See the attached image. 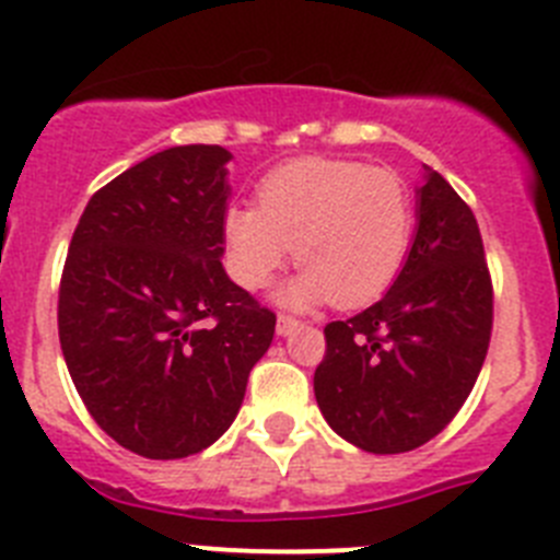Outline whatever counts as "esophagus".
Here are the masks:
<instances>
[{"instance_id": "esophagus-1", "label": "esophagus", "mask_w": 560, "mask_h": 560, "mask_svg": "<svg viewBox=\"0 0 560 560\" xmlns=\"http://www.w3.org/2000/svg\"><path fill=\"white\" fill-rule=\"evenodd\" d=\"M301 326V320H295V317H290V315H279V320H276V331H279L281 337H290L292 331L299 329Z\"/></svg>"}]
</instances>
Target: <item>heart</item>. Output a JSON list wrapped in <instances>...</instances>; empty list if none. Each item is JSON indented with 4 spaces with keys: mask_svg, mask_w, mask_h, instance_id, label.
<instances>
[{
    "mask_svg": "<svg viewBox=\"0 0 560 560\" xmlns=\"http://www.w3.org/2000/svg\"><path fill=\"white\" fill-rule=\"evenodd\" d=\"M416 203L399 173L346 159H299L265 175L259 206H231L223 234L231 276L268 284L290 259L304 265L276 299L284 306L380 299L410 254Z\"/></svg>",
    "mask_w": 560,
    "mask_h": 560,
    "instance_id": "1",
    "label": "heart"
}]
</instances>
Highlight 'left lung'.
I'll use <instances>...</instances> for the list:
<instances>
[{
    "label": "left lung",
    "instance_id": "8db88e82",
    "mask_svg": "<svg viewBox=\"0 0 560 560\" xmlns=\"http://www.w3.org/2000/svg\"><path fill=\"white\" fill-rule=\"evenodd\" d=\"M493 295L477 220L424 167L410 254L385 299L324 329L315 399L326 424L374 455L418 450L475 387L491 340Z\"/></svg>",
    "mask_w": 560,
    "mask_h": 560
}]
</instances>
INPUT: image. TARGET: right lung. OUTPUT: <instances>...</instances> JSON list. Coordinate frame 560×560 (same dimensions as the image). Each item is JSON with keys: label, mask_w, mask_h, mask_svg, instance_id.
Here are the masks:
<instances>
[{"label": "right lung", "mask_w": 560, "mask_h": 560, "mask_svg": "<svg viewBox=\"0 0 560 560\" xmlns=\"http://www.w3.org/2000/svg\"><path fill=\"white\" fill-rule=\"evenodd\" d=\"M170 148L92 195L58 295L63 360L85 410L119 446L178 460L236 418L276 315L223 268L229 161Z\"/></svg>", "instance_id": "obj_1"}]
</instances>
